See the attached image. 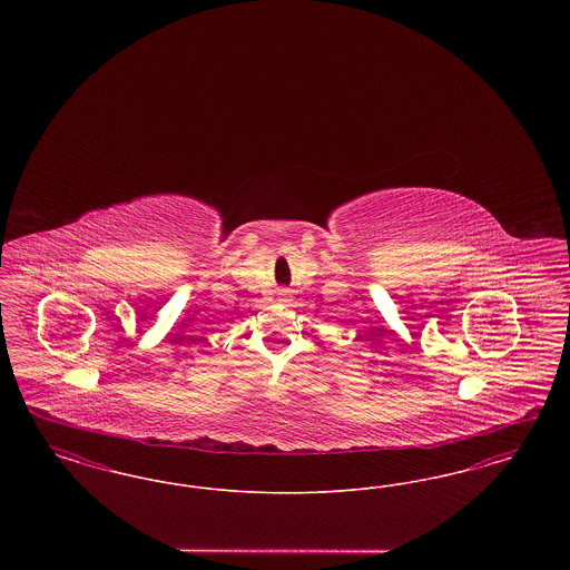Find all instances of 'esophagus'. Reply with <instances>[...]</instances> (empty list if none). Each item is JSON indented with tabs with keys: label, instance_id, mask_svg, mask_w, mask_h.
Instances as JSON below:
<instances>
[{
	"label": "esophagus",
	"instance_id": "obj_1",
	"mask_svg": "<svg viewBox=\"0 0 570 570\" xmlns=\"http://www.w3.org/2000/svg\"><path fill=\"white\" fill-rule=\"evenodd\" d=\"M279 301H286V293H284V291L279 293Z\"/></svg>",
	"mask_w": 570,
	"mask_h": 570
}]
</instances>
